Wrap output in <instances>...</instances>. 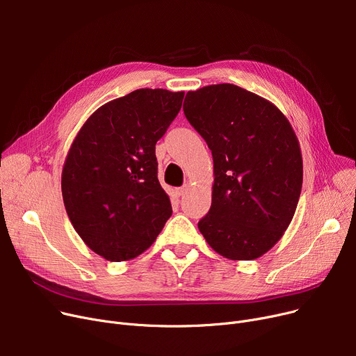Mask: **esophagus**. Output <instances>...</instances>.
<instances>
[{
	"instance_id": "obj_1",
	"label": "esophagus",
	"mask_w": 356,
	"mask_h": 356,
	"mask_svg": "<svg viewBox=\"0 0 356 356\" xmlns=\"http://www.w3.org/2000/svg\"><path fill=\"white\" fill-rule=\"evenodd\" d=\"M186 191H188V189H186L184 186H183V188H176V189H175V193H176L177 196H183V195L186 193Z\"/></svg>"
}]
</instances>
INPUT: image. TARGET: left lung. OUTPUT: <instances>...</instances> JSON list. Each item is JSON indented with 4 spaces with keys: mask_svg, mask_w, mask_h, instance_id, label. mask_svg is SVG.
Here are the masks:
<instances>
[{
    "mask_svg": "<svg viewBox=\"0 0 356 356\" xmlns=\"http://www.w3.org/2000/svg\"><path fill=\"white\" fill-rule=\"evenodd\" d=\"M183 111L213 157L212 204L199 231L225 258L264 255L289 228L302 192L303 159L290 121L231 83L189 90Z\"/></svg>",
    "mask_w": 356,
    "mask_h": 356,
    "instance_id": "left-lung-1",
    "label": "left lung"
}]
</instances>
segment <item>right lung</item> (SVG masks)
I'll use <instances>...</instances> for the list:
<instances>
[{
  "instance_id": "obj_1",
  "label": "right lung",
  "mask_w": 356,
  "mask_h": 356,
  "mask_svg": "<svg viewBox=\"0 0 356 356\" xmlns=\"http://www.w3.org/2000/svg\"><path fill=\"white\" fill-rule=\"evenodd\" d=\"M184 92L137 89L99 106L74 137L62 172L72 225L108 261L152 247L172 216L157 179L156 143L181 108Z\"/></svg>"
}]
</instances>
